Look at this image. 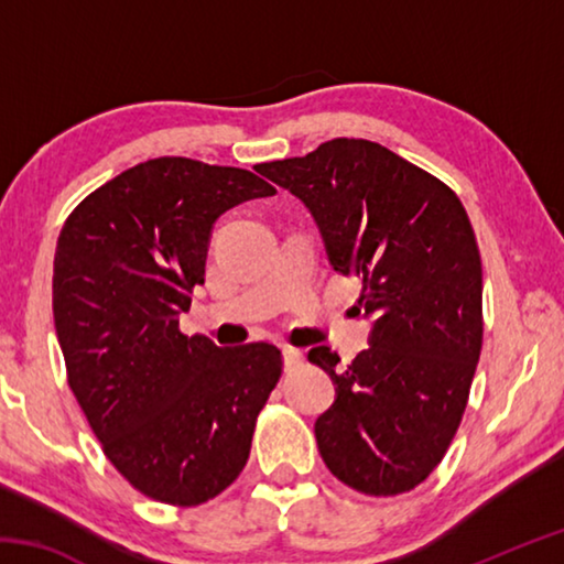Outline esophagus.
<instances>
[{
  "label": "esophagus",
  "mask_w": 564,
  "mask_h": 564,
  "mask_svg": "<svg viewBox=\"0 0 564 564\" xmlns=\"http://www.w3.org/2000/svg\"><path fill=\"white\" fill-rule=\"evenodd\" d=\"M303 362V352L299 348H291V346H283V366L285 370H293L299 368Z\"/></svg>",
  "instance_id": "34e87169"
}]
</instances>
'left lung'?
<instances>
[{"label":"left lung","mask_w":564,"mask_h":564,"mask_svg":"<svg viewBox=\"0 0 564 564\" xmlns=\"http://www.w3.org/2000/svg\"><path fill=\"white\" fill-rule=\"evenodd\" d=\"M316 221L333 271L362 279L368 348L340 368L308 360L336 386L316 443L348 488L408 492L443 460L482 348V269L465 208L443 181L366 139H333L261 164Z\"/></svg>","instance_id":"1"}]
</instances>
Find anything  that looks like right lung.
Wrapping results in <instances>:
<instances>
[{
  "mask_svg": "<svg viewBox=\"0 0 564 564\" xmlns=\"http://www.w3.org/2000/svg\"><path fill=\"white\" fill-rule=\"evenodd\" d=\"M273 194L246 169L149 159L59 234L52 305L69 388L113 467L159 502L191 508L236 480L281 378L271 343L218 348L178 330L218 216Z\"/></svg>",
  "mask_w": 564,
  "mask_h": 564,
  "instance_id": "obj_1",
  "label": "right lung"
}]
</instances>
